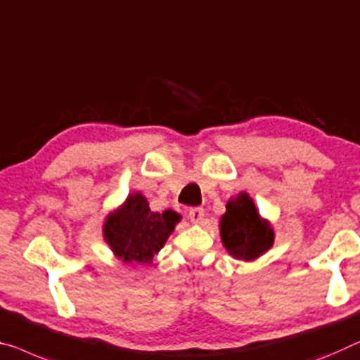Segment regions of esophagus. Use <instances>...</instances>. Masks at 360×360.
I'll return each mask as SVG.
<instances>
[{
    "label": "esophagus",
    "mask_w": 360,
    "mask_h": 360,
    "mask_svg": "<svg viewBox=\"0 0 360 360\" xmlns=\"http://www.w3.org/2000/svg\"><path fill=\"white\" fill-rule=\"evenodd\" d=\"M188 217H190V220H191L193 224L202 222V219H204V209H202V207H191L190 211H188Z\"/></svg>",
    "instance_id": "esophagus-1"
}]
</instances>
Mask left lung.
Returning <instances> with one entry per match:
<instances>
[{
	"instance_id": "8db88e82",
	"label": "left lung",
	"mask_w": 360,
	"mask_h": 360,
	"mask_svg": "<svg viewBox=\"0 0 360 360\" xmlns=\"http://www.w3.org/2000/svg\"><path fill=\"white\" fill-rule=\"evenodd\" d=\"M220 236L230 256L245 261H254L274 245V230L261 219L246 193L226 202V212L220 219Z\"/></svg>"
}]
</instances>
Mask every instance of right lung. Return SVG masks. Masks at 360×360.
Segmentation results:
<instances>
[{
  "mask_svg": "<svg viewBox=\"0 0 360 360\" xmlns=\"http://www.w3.org/2000/svg\"><path fill=\"white\" fill-rule=\"evenodd\" d=\"M179 220L180 215L172 209L162 214L153 212L146 198L134 193L119 211L109 214L104 224V240L124 262L149 264Z\"/></svg>",
  "mask_w": 360,
  "mask_h": 360,
  "instance_id": "add662e5",
  "label": "right lung"
}]
</instances>
